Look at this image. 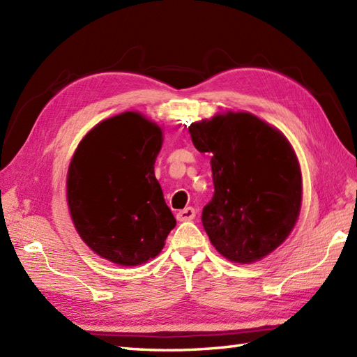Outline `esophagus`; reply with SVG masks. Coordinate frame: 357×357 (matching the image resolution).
<instances>
[{"mask_svg": "<svg viewBox=\"0 0 357 357\" xmlns=\"http://www.w3.org/2000/svg\"><path fill=\"white\" fill-rule=\"evenodd\" d=\"M195 216H196V211L193 207H185L184 210H179L176 213L178 221H192Z\"/></svg>", "mask_w": 357, "mask_h": 357, "instance_id": "34e87169", "label": "esophagus"}]
</instances>
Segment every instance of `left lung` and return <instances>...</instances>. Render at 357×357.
I'll return each instance as SVG.
<instances>
[{
	"label": "left lung",
	"instance_id": "obj_1",
	"mask_svg": "<svg viewBox=\"0 0 357 357\" xmlns=\"http://www.w3.org/2000/svg\"><path fill=\"white\" fill-rule=\"evenodd\" d=\"M188 132L211 155L215 193L201 216L211 244L231 262L262 259L287 239L301 211V167L290 142L247 112L193 123Z\"/></svg>",
	"mask_w": 357,
	"mask_h": 357
}]
</instances>
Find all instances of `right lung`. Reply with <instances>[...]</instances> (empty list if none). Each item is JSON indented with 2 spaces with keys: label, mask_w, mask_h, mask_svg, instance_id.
I'll return each instance as SVG.
<instances>
[{
  "label": "right lung",
  "mask_w": 357,
  "mask_h": 357,
  "mask_svg": "<svg viewBox=\"0 0 357 357\" xmlns=\"http://www.w3.org/2000/svg\"><path fill=\"white\" fill-rule=\"evenodd\" d=\"M162 130L124 112L90 130L67 173V202L81 239L113 264L135 267L155 257L176 225L155 178Z\"/></svg>",
  "instance_id": "obj_1"
}]
</instances>
